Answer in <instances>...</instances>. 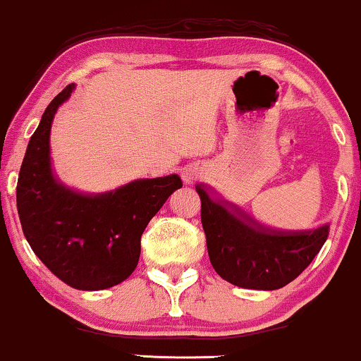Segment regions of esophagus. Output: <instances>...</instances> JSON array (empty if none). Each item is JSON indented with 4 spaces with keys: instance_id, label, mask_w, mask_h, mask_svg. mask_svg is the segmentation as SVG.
I'll list each match as a JSON object with an SVG mask.
<instances>
[{
    "instance_id": "obj_1",
    "label": "esophagus",
    "mask_w": 361,
    "mask_h": 361,
    "mask_svg": "<svg viewBox=\"0 0 361 361\" xmlns=\"http://www.w3.org/2000/svg\"><path fill=\"white\" fill-rule=\"evenodd\" d=\"M197 177H199V171H195V169H185L184 172H182V179H184V182L185 184H192V182H194Z\"/></svg>"
}]
</instances>
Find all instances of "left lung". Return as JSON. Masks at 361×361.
Segmentation results:
<instances>
[{"label":"left lung","mask_w":361,"mask_h":361,"mask_svg":"<svg viewBox=\"0 0 361 361\" xmlns=\"http://www.w3.org/2000/svg\"><path fill=\"white\" fill-rule=\"evenodd\" d=\"M195 189L210 263L220 278L238 288H284L312 263L329 236V224L312 230L271 228L207 184Z\"/></svg>","instance_id":"left-lung-1"}]
</instances>
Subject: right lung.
I'll return each instance as SVG.
<instances>
[{
    "mask_svg": "<svg viewBox=\"0 0 361 361\" xmlns=\"http://www.w3.org/2000/svg\"><path fill=\"white\" fill-rule=\"evenodd\" d=\"M68 85L49 103L29 140L18 177V214L27 243L63 283L100 290L130 278L141 253V235L172 192L177 174L136 179L102 194H85L57 179L51 159V128Z\"/></svg>",
    "mask_w": 361,
    "mask_h": 361,
    "instance_id": "add662e5",
    "label": "right lung"
}]
</instances>
